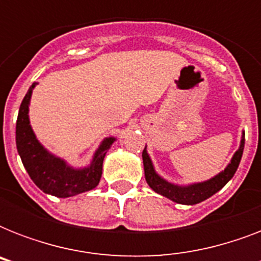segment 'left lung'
Returning <instances> with one entry per match:
<instances>
[{
    "label": "left lung",
    "mask_w": 261,
    "mask_h": 261,
    "mask_svg": "<svg viewBox=\"0 0 261 261\" xmlns=\"http://www.w3.org/2000/svg\"><path fill=\"white\" fill-rule=\"evenodd\" d=\"M244 143H245V139L243 137L240 149L236 151V154L231 159V163L227 165L225 171L217 174L215 177L210 178L208 181L198 182V184H192V186L188 187L174 186V184H171V182L165 181L164 178L160 177L159 174L154 172L150 157L147 155L146 147H145L142 151L145 177H146L147 184L150 186L151 190L155 191L157 194L163 195L165 198L171 199L176 203H180V204H196V203L203 202L207 198L213 196L215 192H218L234 176L236 171H237V168L240 165V161H241V157H243Z\"/></svg>",
    "instance_id": "left-lung-1"
}]
</instances>
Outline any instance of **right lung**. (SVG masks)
<instances>
[{"label": "right lung", "mask_w": 261, "mask_h": 261, "mask_svg": "<svg viewBox=\"0 0 261 261\" xmlns=\"http://www.w3.org/2000/svg\"><path fill=\"white\" fill-rule=\"evenodd\" d=\"M35 84L28 89L18 110L16 123V145L21 157L22 165L32 181L46 194L58 198H69L85 191L93 190L97 186L102 173V161L107 150L114 143L115 138H106L94 154L89 168L73 169L65 161L50 154L38 142L30 126L28 106Z\"/></svg>", "instance_id": "right-lung-1"}]
</instances>
